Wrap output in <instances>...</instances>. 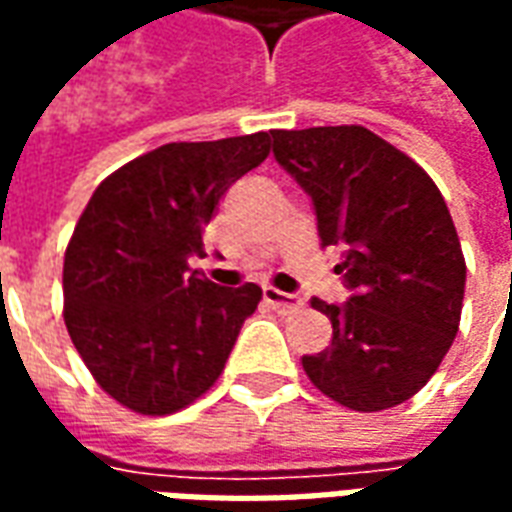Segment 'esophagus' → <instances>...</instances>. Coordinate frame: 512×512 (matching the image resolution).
<instances>
[{
	"label": "esophagus",
	"instance_id": "1",
	"mask_svg": "<svg viewBox=\"0 0 512 512\" xmlns=\"http://www.w3.org/2000/svg\"><path fill=\"white\" fill-rule=\"evenodd\" d=\"M263 299L271 304V310H277L279 315H290V312H299L304 307V299L296 293H282L277 288H263Z\"/></svg>",
	"mask_w": 512,
	"mask_h": 512
}]
</instances>
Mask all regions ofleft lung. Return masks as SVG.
<instances>
[{
    "mask_svg": "<svg viewBox=\"0 0 512 512\" xmlns=\"http://www.w3.org/2000/svg\"><path fill=\"white\" fill-rule=\"evenodd\" d=\"M274 158L310 194L323 246H343L345 304L312 299L332 345L304 356L323 395L384 411L417 395L458 334L466 288L447 202L417 161L362 126L271 131Z\"/></svg>",
    "mask_w": 512,
    "mask_h": 512,
    "instance_id": "8db88e82",
    "label": "left lung"
}]
</instances>
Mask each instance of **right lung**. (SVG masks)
Segmentation results:
<instances>
[{
	"mask_svg": "<svg viewBox=\"0 0 512 512\" xmlns=\"http://www.w3.org/2000/svg\"><path fill=\"white\" fill-rule=\"evenodd\" d=\"M271 150L266 131L169 142L93 191L65 249V326L98 386L136 414L164 417L222 376L263 290L219 288L191 271L224 191Z\"/></svg>",
	"mask_w": 512,
	"mask_h": 512,
	"instance_id": "obj_1",
	"label": "right lung"
}]
</instances>
